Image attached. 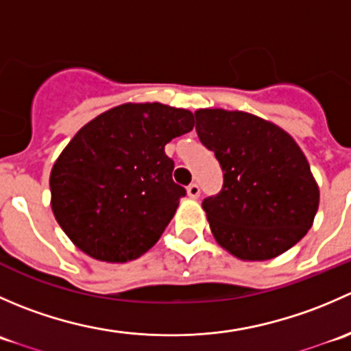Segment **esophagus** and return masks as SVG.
<instances>
[{"mask_svg": "<svg viewBox=\"0 0 351 351\" xmlns=\"http://www.w3.org/2000/svg\"><path fill=\"white\" fill-rule=\"evenodd\" d=\"M186 193H189L190 198H198V195H200V186H198L197 183H192V185L186 189Z\"/></svg>", "mask_w": 351, "mask_h": 351, "instance_id": "obj_1", "label": "esophagus"}]
</instances>
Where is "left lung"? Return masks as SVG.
I'll return each instance as SVG.
<instances>
[{
	"mask_svg": "<svg viewBox=\"0 0 351 351\" xmlns=\"http://www.w3.org/2000/svg\"><path fill=\"white\" fill-rule=\"evenodd\" d=\"M200 143L224 173L219 195L202 207L222 250L243 261L285 253L313 228L319 185L292 136L241 110L198 108Z\"/></svg>",
	"mask_w": 351,
	"mask_h": 351,
	"instance_id": "left-lung-1",
	"label": "left lung"
}]
</instances>
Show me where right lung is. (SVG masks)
<instances>
[{
    "instance_id": "obj_1",
    "label": "right lung",
    "mask_w": 351,
    "mask_h": 351,
    "mask_svg": "<svg viewBox=\"0 0 351 351\" xmlns=\"http://www.w3.org/2000/svg\"><path fill=\"white\" fill-rule=\"evenodd\" d=\"M193 125L190 110L129 101L77 130L49 178L52 214L74 246L125 263L158 243L186 193L165 146Z\"/></svg>"
}]
</instances>
